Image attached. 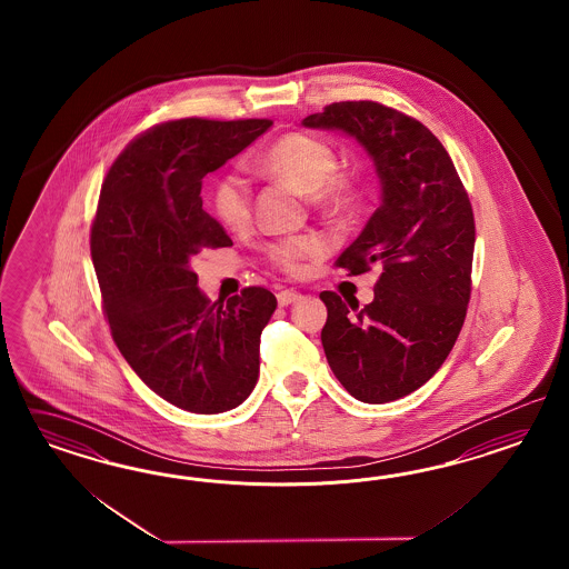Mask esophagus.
Wrapping results in <instances>:
<instances>
[{
    "label": "esophagus",
    "mask_w": 569,
    "mask_h": 569,
    "mask_svg": "<svg viewBox=\"0 0 569 569\" xmlns=\"http://www.w3.org/2000/svg\"><path fill=\"white\" fill-rule=\"evenodd\" d=\"M300 298V293L296 292V290H281V292L277 293V302H279V307H288V305H292Z\"/></svg>",
    "instance_id": "esophagus-1"
}]
</instances>
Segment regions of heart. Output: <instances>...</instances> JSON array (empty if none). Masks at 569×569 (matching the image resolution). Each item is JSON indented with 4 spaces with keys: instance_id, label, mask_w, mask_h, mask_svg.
<instances>
[{
    "instance_id": "obj_1",
    "label": "heart",
    "mask_w": 569,
    "mask_h": 569,
    "mask_svg": "<svg viewBox=\"0 0 569 569\" xmlns=\"http://www.w3.org/2000/svg\"><path fill=\"white\" fill-rule=\"evenodd\" d=\"M257 169L267 177L283 179L293 188L310 196L317 207L338 210L355 202L352 179L338 172L336 150L323 139L307 133H290L257 158ZM212 208L221 223L229 229H243L252 219V188L246 174L227 171L212 186ZM328 250V241L321 236H293L269 246L273 264L296 271L302 260L321 257Z\"/></svg>"
}]
</instances>
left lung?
<instances>
[{
	"label": "left lung",
	"instance_id": "8db88e82",
	"mask_svg": "<svg viewBox=\"0 0 569 569\" xmlns=\"http://www.w3.org/2000/svg\"><path fill=\"white\" fill-rule=\"evenodd\" d=\"M309 129H336L371 156L381 204L338 267L361 276L376 264L373 302L321 292V342L350 397L383 405L421 388L447 361L471 296L473 210L445 146L428 127L383 103L336 102Z\"/></svg>",
	"mask_w": 569,
	"mask_h": 569
}]
</instances>
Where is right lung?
<instances>
[{"label":"right lung","instance_id":"right-lung-1","mask_svg":"<svg viewBox=\"0 0 569 569\" xmlns=\"http://www.w3.org/2000/svg\"><path fill=\"white\" fill-rule=\"evenodd\" d=\"M271 124L162 122L131 141L103 179L91 224L103 315L141 381L190 413L236 409L259 379L260 333L276 296L252 286L210 302L191 260L204 248L233 246L202 208V179Z\"/></svg>","mask_w":569,"mask_h":569}]
</instances>
